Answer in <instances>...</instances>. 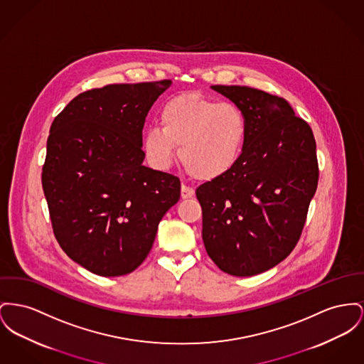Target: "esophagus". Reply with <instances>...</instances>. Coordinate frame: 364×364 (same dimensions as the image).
<instances>
[{"instance_id":"34e87169","label":"esophagus","mask_w":364,"mask_h":364,"mask_svg":"<svg viewBox=\"0 0 364 364\" xmlns=\"http://www.w3.org/2000/svg\"><path fill=\"white\" fill-rule=\"evenodd\" d=\"M193 193H195V191H193L191 187H188V186H186V184L181 186V198H183V199L193 198Z\"/></svg>"}]
</instances>
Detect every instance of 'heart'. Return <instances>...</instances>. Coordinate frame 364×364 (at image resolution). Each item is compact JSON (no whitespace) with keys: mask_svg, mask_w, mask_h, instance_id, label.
Returning <instances> with one entry per match:
<instances>
[{"mask_svg":"<svg viewBox=\"0 0 364 364\" xmlns=\"http://www.w3.org/2000/svg\"><path fill=\"white\" fill-rule=\"evenodd\" d=\"M161 127L143 134V151L152 166L168 169L180 147V159L198 180L212 181L239 164L247 134L243 112L232 103L198 93L169 99L159 114Z\"/></svg>","mask_w":364,"mask_h":364,"instance_id":"1","label":"heart"}]
</instances>
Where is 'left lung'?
Listing matches in <instances>:
<instances>
[{
    "label": "left lung",
    "instance_id": "8db88e82",
    "mask_svg": "<svg viewBox=\"0 0 364 364\" xmlns=\"http://www.w3.org/2000/svg\"><path fill=\"white\" fill-rule=\"evenodd\" d=\"M247 125L235 169L196 188L202 239L214 264L234 277L265 272L299 242L319 166L311 127L283 99L249 86H212Z\"/></svg>",
    "mask_w": 364,
    "mask_h": 364
}]
</instances>
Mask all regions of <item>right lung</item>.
Listing matches in <instances>:
<instances>
[{
  "label": "right lung",
  "instance_id": "right-lung-1",
  "mask_svg": "<svg viewBox=\"0 0 364 364\" xmlns=\"http://www.w3.org/2000/svg\"><path fill=\"white\" fill-rule=\"evenodd\" d=\"M171 80L115 84L74 97L53 119L43 188L56 240L100 277L133 272L180 199L178 177L143 165L146 117Z\"/></svg>",
  "mask_w": 364,
  "mask_h": 364
}]
</instances>
